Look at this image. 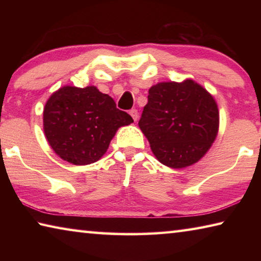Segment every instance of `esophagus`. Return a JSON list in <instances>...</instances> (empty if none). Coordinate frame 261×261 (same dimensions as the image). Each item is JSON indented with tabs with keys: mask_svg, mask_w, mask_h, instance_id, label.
<instances>
[{
	"mask_svg": "<svg viewBox=\"0 0 261 261\" xmlns=\"http://www.w3.org/2000/svg\"><path fill=\"white\" fill-rule=\"evenodd\" d=\"M130 115L132 116V118H134V121L138 120V110H137V109H131Z\"/></svg>",
	"mask_w": 261,
	"mask_h": 261,
	"instance_id": "obj_1",
	"label": "esophagus"
}]
</instances>
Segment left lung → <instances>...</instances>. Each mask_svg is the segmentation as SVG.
I'll list each match as a JSON object with an SVG mask.
<instances>
[{"mask_svg":"<svg viewBox=\"0 0 261 261\" xmlns=\"http://www.w3.org/2000/svg\"><path fill=\"white\" fill-rule=\"evenodd\" d=\"M138 125L158 160L179 169L193 165L212 146L219 110L213 96L191 79L159 83L149 88Z\"/></svg>","mask_w":261,"mask_h":261,"instance_id":"1","label":"left lung"}]
</instances>
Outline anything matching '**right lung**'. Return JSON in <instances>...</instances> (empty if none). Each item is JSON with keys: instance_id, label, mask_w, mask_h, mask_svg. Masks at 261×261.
Masks as SVG:
<instances>
[{"instance_id": "1", "label": "right lung", "mask_w": 261, "mask_h": 261, "mask_svg": "<svg viewBox=\"0 0 261 261\" xmlns=\"http://www.w3.org/2000/svg\"><path fill=\"white\" fill-rule=\"evenodd\" d=\"M134 122L95 86H64L43 109V131L61 159L77 166L98 161L120 126Z\"/></svg>"}]
</instances>
